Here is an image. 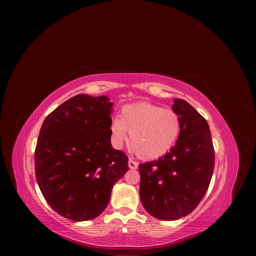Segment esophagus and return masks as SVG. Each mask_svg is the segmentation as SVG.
<instances>
[{
	"label": "esophagus",
	"instance_id": "1",
	"mask_svg": "<svg viewBox=\"0 0 256 256\" xmlns=\"http://www.w3.org/2000/svg\"><path fill=\"white\" fill-rule=\"evenodd\" d=\"M138 164L136 161H134V160H132V159H129V160H128V166H129L130 168L134 170V168H138Z\"/></svg>",
	"mask_w": 256,
	"mask_h": 256
}]
</instances>
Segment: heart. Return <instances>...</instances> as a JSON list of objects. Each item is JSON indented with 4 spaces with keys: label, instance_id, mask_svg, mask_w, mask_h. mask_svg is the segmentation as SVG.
I'll use <instances>...</instances> for the list:
<instances>
[{
    "label": "heart",
    "instance_id": "b5f03b06",
    "mask_svg": "<svg viewBox=\"0 0 256 256\" xmlns=\"http://www.w3.org/2000/svg\"><path fill=\"white\" fill-rule=\"evenodd\" d=\"M182 120L176 111L150 102H138L122 108L120 118L111 122L115 145L122 146L130 134V145L138 157L154 160L164 156L180 134Z\"/></svg>",
    "mask_w": 256,
    "mask_h": 256
}]
</instances>
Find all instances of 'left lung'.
<instances>
[{
	"label": "left lung",
	"mask_w": 256,
	"mask_h": 256,
	"mask_svg": "<svg viewBox=\"0 0 256 256\" xmlns=\"http://www.w3.org/2000/svg\"><path fill=\"white\" fill-rule=\"evenodd\" d=\"M172 109L182 120L175 146L158 160L138 164L141 202L150 214L166 221L194 210L207 192L214 168L206 120L184 99H174Z\"/></svg>",
	"instance_id": "left-lung-1"
}]
</instances>
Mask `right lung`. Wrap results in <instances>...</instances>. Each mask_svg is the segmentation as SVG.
Returning <instances> with one entry per match:
<instances>
[{"label": "right lung", "mask_w": 256, "mask_h": 256, "mask_svg": "<svg viewBox=\"0 0 256 256\" xmlns=\"http://www.w3.org/2000/svg\"><path fill=\"white\" fill-rule=\"evenodd\" d=\"M113 102L80 94L42 122L35 148V174L44 198L74 221L92 220L110 200L114 184L129 170L128 157L111 145Z\"/></svg>", "instance_id": "add662e5"}]
</instances>
